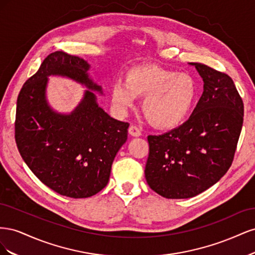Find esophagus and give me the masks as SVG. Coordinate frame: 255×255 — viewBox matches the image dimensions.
<instances>
[{"instance_id":"1","label":"esophagus","mask_w":255,"mask_h":255,"mask_svg":"<svg viewBox=\"0 0 255 255\" xmlns=\"http://www.w3.org/2000/svg\"><path fill=\"white\" fill-rule=\"evenodd\" d=\"M128 133L134 137H138V136L141 135V130L139 129V128H138L137 126H130L128 128Z\"/></svg>"}]
</instances>
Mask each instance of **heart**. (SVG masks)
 <instances>
[{
    "mask_svg": "<svg viewBox=\"0 0 255 255\" xmlns=\"http://www.w3.org/2000/svg\"><path fill=\"white\" fill-rule=\"evenodd\" d=\"M196 80L158 65L138 66L127 73L126 82L114 84L112 99L120 111L132 107L142 97V113L158 128H173L186 119L197 97Z\"/></svg>",
    "mask_w": 255,
    "mask_h": 255,
    "instance_id": "1",
    "label": "heart"
}]
</instances>
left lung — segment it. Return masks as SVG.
<instances>
[{"instance_id": "8db88e82", "label": "left lung", "mask_w": 255, "mask_h": 255, "mask_svg": "<svg viewBox=\"0 0 255 255\" xmlns=\"http://www.w3.org/2000/svg\"><path fill=\"white\" fill-rule=\"evenodd\" d=\"M204 91L189 119L161 135H149L144 175L167 199H188L217 183L233 163L244 122V102L227 73L191 63Z\"/></svg>"}]
</instances>
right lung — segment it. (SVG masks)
<instances>
[{
    "label": "right lung",
    "mask_w": 255,
    "mask_h": 255,
    "mask_svg": "<svg viewBox=\"0 0 255 255\" xmlns=\"http://www.w3.org/2000/svg\"><path fill=\"white\" fill-rule=\"evenodd\" d=\"M83 58L56 51L24 83L17 100L14 139L23 160L45 186L61 196L88 198L109 183L116 154L128 139V122L110 117L87 90L71 115L51 111L45 101L47 76L58 74L90 89Z\"/></svg>",
    "instance_id": "obj_1"
}]
</instances>
